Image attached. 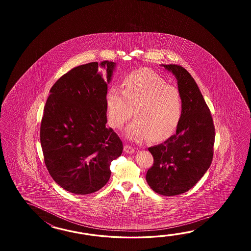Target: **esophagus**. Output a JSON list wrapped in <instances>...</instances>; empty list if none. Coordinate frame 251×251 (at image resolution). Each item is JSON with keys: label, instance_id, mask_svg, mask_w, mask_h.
Instances as JSON below:
<instances>
[{"label": "esophagus", "instance_id": "1", "mask_svg": "<svg viewBox=\"0 0 251 251\" xmlns=\"http://www.w3.org/2000/svg\"><path fill=\"white\" fill-rule=\"evenodd\" d=\"M124 151L126 153H127V154H133V153H134V148L132 147V146H130V145H126L124 147Z\"/></svg>", "mask_w": 251, "mask_h": 251}]
</instances>
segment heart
<instances>
[{"instance_id":"heart-1","label":"heart","mask_w":251,"mask_h":251,"mask_svg":"<svg viewBox=\"0 0 251 251\" xmlns=\"http://www.w3.org/2000/svg\"><path fill=\"white\" fill-rule=\"evenodd\" d=\"M182 108L179 91L150 70L131 73L124 79L121 89L112 86L106 95L107 122L111 127H121L133 109L135 119L126 128L128 138L133 141L168 138L180 122Z\"/></svg>"}]
</instances>
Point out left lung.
Segmentation results:
<instances>
[{
  "mask_svg": "<svg viewBox=\"0 0 251 251\" xmlns=\"http://www.w3.org/2000/svg\"><path fill=\"white\" fill-rule=\"evenodd\" d=\"M161 66L176 78L182 117L175 134L148 149L153 165L146 173V181L154 192L171 197L188 191L207 171L215 134L211 112L192 76L180 65Z\"/></svg>",
  "mask_w": 251,
  "mask_h": 251,
  "instance_id": "left-lung-1",
  "label": "left lung"
}]
</instances>
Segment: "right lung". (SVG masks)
I'll use <instances>...</instances> for the list:
<instances>
[{
	"label": "right lung",
	"instance_id": "right-lung-1",
	"mask_svg": "<svg viewBox=\"0 0 251 251\" xmlns=\"http://www.w3.org/2000/svg\"><path fill=\"white\" fill-rule=\"evenodd\" d=\"M116 69L104 61L77 66L50 90L40 126V143L49 174L76 195L96 192L108 181L111 161L123 144L107 128V84Z\"/></svg>",
	"mask_w": 251,
	"mask_h": 251
}]
</instances>
